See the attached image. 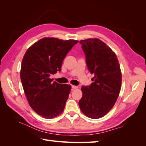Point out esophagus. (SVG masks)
<instances>
[{
	"instance_id": "34e87169",
	"label": "esophagus",
	"mask_w": 146,
	"mask_h": 146,
	"mask_svg": "<svg viewBox=\"0 0 146 146\" xmlns=\"http://www.w3.org/2000/svg\"><path fill=\"white\" fill-rule=\"evenodd\" d=\"M72 88H73V89H77L78 86H75V85H72Z\"/></svg>"
}]
</instances>
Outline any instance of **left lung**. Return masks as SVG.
<instances>
[{
	"mask_svg": "<svg viewBox=\"0 0 146 146\" xmlns=\"http://www.w3.org/2000/svg\"><path fill=\"white\" fill-rule=\"evenodd\" d=\"M80 43L88 69L94 77L91 85L82 86L79 107L88 117L99 119L111 110L118 98L122 83L120 65L115 53L99 39H86Z\"/></svg>",
	"mask_w": 146,
	"mask_h": 146,
	"instance_id": "obj_1",
	"label": "left lung"
}]
</instances>
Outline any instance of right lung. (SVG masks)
I'll return each mask as SVG.
<instances>
[{
	"label": "right lung",
	"instance_id": "right-lung-1",
	"mask_svg": "<svg viewBox=\"0 0 146 146\" xmlns=\"http://www.w3.org/2000/svg\"><path fill=\"white\" fill-rule=\"evenodd\" d=\"M77 42L43 38L31 46L23 57L20 77L24 93L31 108L44 118H54L63 111L71 86L53 82L50 76L60 71L66 55Z\"/></svg>",
	"mask_w": 146,
	"mask_h": 146
}]
</instances>
